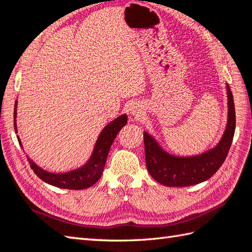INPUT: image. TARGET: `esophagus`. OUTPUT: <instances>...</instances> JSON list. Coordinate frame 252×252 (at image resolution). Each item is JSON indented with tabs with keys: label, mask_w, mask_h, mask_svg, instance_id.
<instances>
[{
	"label": "esophagus",
	"mask_w": 252,
	"mask_h": 252,
	"mask_svg": "<svg viewBox=\"0 0 252 252\" xmlns=\"http://www.w3.org/2000/svg\"><path fill=\"white\" fill-rule=\"evenodd\" d=\"M130 114L132 115L133 118H134V119H138V118H140L143 115L142 106L138 105V104H134L130 108Z\"/></svg>",
	"instance_id": "obj_1"
}]
</instances>
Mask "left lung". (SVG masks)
<instances>
[{"label": "left lung", "instance_id": "1", "mask_svg": "<svg viewBox=\"0 0 252 252\" xmlns=\"http://www.w3.org/2000/svg\"><path fill=\"white\" fill-rule=\"evenodd\" d=\"M228 119L225 132L218 145L199 156L175 157L162 151L154 138L144 133L148 172L160 184L171 187L190 186L207 181L220 169L233 142L236 116L232 91L227 85Z\"/></svg>", "mask_w": 252, "mask_h": 252}]
</instances>
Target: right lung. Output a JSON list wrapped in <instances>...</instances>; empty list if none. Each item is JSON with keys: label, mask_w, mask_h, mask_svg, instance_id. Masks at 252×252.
Instances as JSON below:
<instances>
[{"label": "right lung", "mask_w": 252, "mask_h": 252, "mask_svg": "<svg viewBox=\"0 0 252 252\" xmlns=\"http://www.w3.org/2000/svg\"><path fill=\"white\" fill-rule=\"evenodd\" d=\"M16 106H17V101L15 103V110H14V127L15 132H17V127H16ZM127 118L126 115L118 117L117 119L111 121L109 125L105 126V129L101 131L99 134L97 142L95 144V148L92 157L88 161V163L83 165L82 168L78 170H73L71 172L62 173V174H55L46 172L43 169L37 167V165L30 162V167L33 170V172L39 176V178L44 181L45 183L54 185L60 189H84L88 187L95 184L100 178L101 173H103L106 159L108 156L109 149L111 147V144L114 142L117 134L122 129L123 126L126 125ZM20 144V140H19ZM29 160V159H28Z\"/></svg>", "instance_id": "1"}]
</instances>
